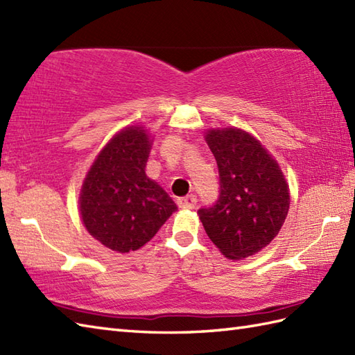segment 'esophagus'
Segmentation results:
<instances>
[{"mask_svg": "<svg viewBox=\"0 0 355 355\" xmlns=\"http://www.w3.org/2000/svg\"><path fill=\"white\" fill-rule=\"evenodd\" d=\"M196 203H198V199H196L194 194H188L185 198L178 199V205L182 209H193L196 207Z\"/></svg>", "mask_w": 355, "mask_h": 355, "instance_id": "obj_1", "label": "esophagus"}]
</instances>
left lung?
I'll use <instances>...</instances> for the list:
<instances>
[{
  "label": "left lung",
  "mask_w": 355,
  "mask_h": 355,
  "mask_svg": "<svg viewBox=\"0 0 355 355\" xmlns=\"http://www.w3.org/2000/svg\"><path fill=\"white\" fill-rule=\"evenodd\" d=\"M207 143L218 167V199L198 214L222 254L243 259L278 235L288 212V187L277 161L248 132L209 130Z\"/></svg>",
  "instance_id": "1"
}]
</instances>
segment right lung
Masks as SVG:
<instances>
[{
	"label": "right lung",
	"mask_w": 355,
	"mask_h": 355,
	"mask_svg": "<svg viewBox=\"0 0 355 355\" xmlns=\"http://www.w3.org/2000/svg\"><path fill=\"white\" fill-rule=\"evenodd\" d=\"M150 139L141 128H125L94 161L80 193L86 230L120 254L150 241L176 211L170 196L146 175Z\"/></svg>",
	"instance_id": "1"
}]
</instances>
